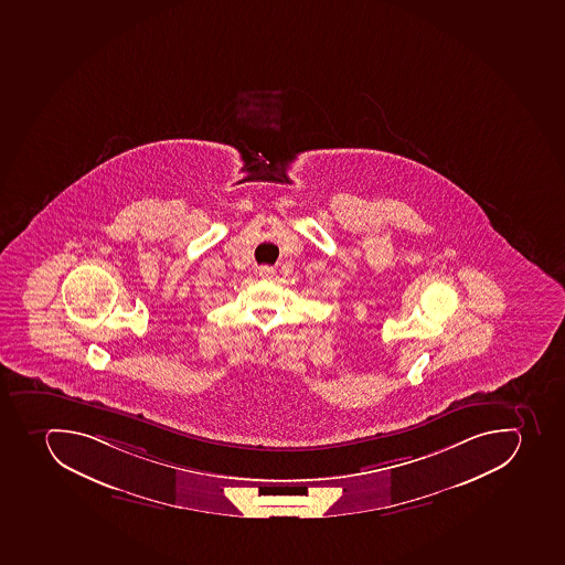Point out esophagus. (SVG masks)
I'll list each match as a JSON object with an SVG mask.
<instances>
[{"mask_svg": "<svg viewBox=\"0 0 565 565\" xmlns=\"http://www.w3.org/2000/svg\"><path fill=\"white\" fill-rule=\"evenodd\" d=\"M259 277H263V279H274V277H276V268L262 266V268H259Z\"/></svg>", "mask_w": 565, "mask_h": 565, "instance_id": "esophagus-1", "label": "esophagus"}]
</instances>
